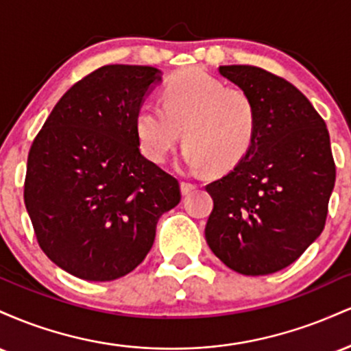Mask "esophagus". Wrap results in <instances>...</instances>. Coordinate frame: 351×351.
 <instances>
[{
    "mask_svg": "<svg viewBox=\"0 0 351 351\" xmlns=\"http://www.w3.org/2000/svg\"><path fill=\"white\" fill-rule=\"evenodd\" d=\"M196 189V184L189 183V181H181V193L183 195H189L191 191H195Z\"/></svg>",
    "mask_w": 351,
    "mask_h": 351,
    "instance_id": "34e87169",
    "label": "esophagus"
}]
</instances>
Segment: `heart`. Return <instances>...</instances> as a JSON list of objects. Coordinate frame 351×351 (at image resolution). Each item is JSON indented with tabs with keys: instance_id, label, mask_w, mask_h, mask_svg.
Returning <instances> with one entry per match:
<instances>
[{
	"instance_id": "obj_1",
	"label": "heart",
	"mask_w": 351,
	"mask_h": 351,
	"mask_svg": "<svg viewBox=\"0 0 351 351\" xmlns=\"http://www.w3.org/2000/svg\"><path fill=\"white\" fill-rule=\"evenodd\" d=\"M140 148L148 160H167L183 130L181 163L193 171L211 167L226 171L251 150L257 134V108L243 88L201 69H188L162 88V106L143 100L135 115Z\"/></svg>"
}]
</instances>
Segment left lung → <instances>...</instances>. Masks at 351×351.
Masks as SVG:
<instances>
[{"label": "left lung", "mask_w": 351, "mask_h": 351, "mask_svg": "<svg viewBox=\"0 0 351 351\" xmlns=\"http://www.w3.org/2000/svg\"><path fill=\"white\" fill-rule=\"evenodd\" d=\"M219 74L256 102L257 134L247 155L206 184L215 206L204 236L229 269L267 276L324 231L335 186L328 130L289 80L254 66H221Z\"/></svg>", "instance_id": "left-lung-1"}]
</instances>
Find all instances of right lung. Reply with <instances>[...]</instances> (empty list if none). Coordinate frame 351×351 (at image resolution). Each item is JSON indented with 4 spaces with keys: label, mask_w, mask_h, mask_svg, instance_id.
<instances>
[{
    "label": "right lung",
    "mask_w": 351,
    "mask_h": 351,
    "mask_svg": "<svg viewBox=\"0 0 351 351\" xmlns=\"http://www.w3.org/2000/svg\"><path fill=\"white\" fill-rule=\"evenodd\" d=\"M160 71L110 64L75 82L27 155L24 204L39 247L72 276L106 282L145 259L180 183L140 152L135 115Z\"/></svg>",
    "instance_id": "right-lung-1"
}]
</instances>
